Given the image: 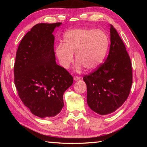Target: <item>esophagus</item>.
I'll return each mask as SVG.
<instances>
[{"mask_svg": "<svg viewBox=\"0 0 147 147\" xmlns=\"http://www.w3.org/2000/svg\"><path fill=\"white\" fill-rule=\"evenodd\" d=\"M80 77H77V76H74V81H77V80H80Z\"/></svg>", "mask_w": 147, "mask_h": 147, "instance_id": "esophagus-1", "label": "esophagus"}]
</instances>
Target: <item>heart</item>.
Segmentation results:
<instances>
[{
  "mask_svg": "<svg viewBox=\"0 0 147 147\" xmlns=\"http://www.w3.org/2000/svg\"><path fill=\"white\" fill-rule=\"evenodd\" d=\"M109 46L108 35L102 30L76 28L66 32L63 45L59 43L55 54L59 65L68 69L74 61L75 54L76 69L83 66L86 70H94L100 66L105 58Z\"/></svg>",
  "mask_w": 147,
  "mask_h": 147,
  "instance_id": "heart-1",
  "label": "heart"
}]
</instances>
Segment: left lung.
<instances>
[{"mask_svg": "<svg viewBox=\"0 0 147 147\" xmlns=\"http://www.w3.org/2000/svg\"><path fill=\"white\" fill-rule=\"evenodd\" d=\"M109 54L97 70L84 76L87 102L94 112L105 115L115 111L130 94L132 84L130 58L117 32L110 24Z\"/></svg>", "mask_w": 147, "mask_h": 147, "instance_id": "1", "label": "left lung"}]
</instances>
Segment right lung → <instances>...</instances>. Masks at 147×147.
I'll use <instances>...</instances> for the list:
<instances>
[{"instance_id": "1", "label": "right lung", "mask_w": 147, "mask_h": 147, "mask_svg": "<svg viewBox=\"0 0 147 147\" xmlns=\"http://www.w3.org/2000/svg\"><path fill=\"white\" fill-rule=\"evenodd\" d=\"M61 24H36L22 39L16 53L14 82L19 96L40 118L60 112L64 92L73 83V76L56 62L53 32Z\"/></svg>"}]
</instances>
